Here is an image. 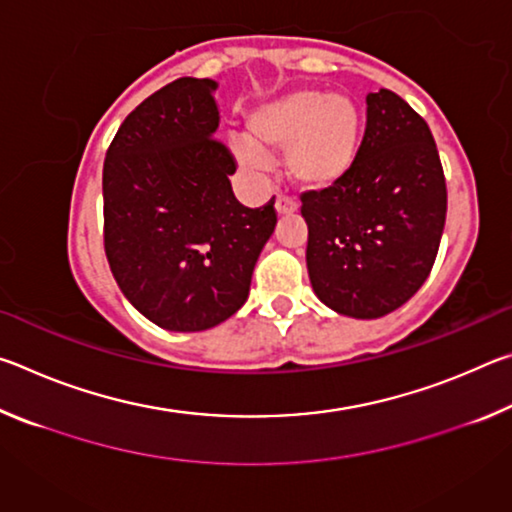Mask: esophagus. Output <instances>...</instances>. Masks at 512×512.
<instances>
[{"mask_svg": "<svg viewBox=\"0 0 512 512\" xmlns=\"http://www.w3.org/2000/svg\"><path fill=\"white\" fill-rule=\"evenodd\" d=\"M275 212L280 214V216H287V214H293V212H298V203L293 201L291 196H277L275 198Z\"/></svg>", "mask_w": 512, "mask_h": 512, "instance_id": "1", "label": "esophagus"}]
</instances>
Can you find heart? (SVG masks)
Instances as JSON below:
<instances>
[{
    "label": "heart",
    "instance_id": "1",
    "mask_svg": "<svg viewBox=\"0 0 512 512\" xmlns=\"http://www.w3.org/2000/svg\"><path fill=\"white\" fill-rule=\"evenodd\" d=\"M363 117L345 94L298 88L259 103L246 117L248 142L232 144L248 171H266L264 153L284 151V169L298 187L325 192L348 178L361 149Z\"/></svg>",
    "mask_w": 512,
    "mask_h": 512
}]
</instances>
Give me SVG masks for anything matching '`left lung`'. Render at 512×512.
<instances>
[{
  "label": "left lung",
  "instance_id": "obj_1",
  "mask_svg": "<svg viewBox=\"0 0 512 512\" xmlns=\"http://www.w3.org/2000/svg\"><path fill=\"white\" fill-rule=\"evenodd\" d=\"M366 133L348 178L302 194L307 271L318 300L350 318L402 307L431 273L447 214L427 121L391 90L366 97Z\"/></svg>",
  "mask_w": 512,
  "mask_h": 512
}]
</instances>
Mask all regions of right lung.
I'll use <instances>...</instances> for the list:
<instances>
[{"label":"right lung","mask_w":512,"mask_h":512,"mask_svg":"<svg viewBox=\"0 0 512 512\" xmlns=\"http://www.w3.org/2000/svg\"><path fill=\"white\" fill-rule=\"evenodd\" d=\"M212 79H178L124 119L103 162V246L126 300L169 332H203L248 300L275 198L241 205L214 140Z\"/></svg>","instance_id":"1"}]
</instances>
